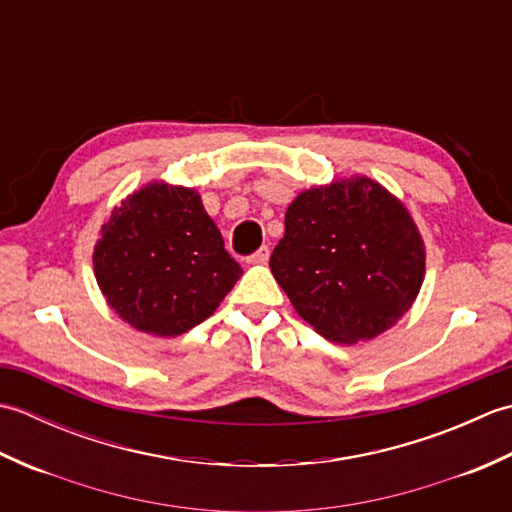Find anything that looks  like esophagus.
<instances>
[{"label":"esophagus","mask_w":512,"mask_h":512,"mask_svg":"<svg viewBox=\"0 0 512 512\" xmlns=\"http://www.w3.org/2000/svg\"><path fill=\"white\" fill-rule=\"evenodd\" d=\"M268 259H270V248H268V246H262V248L257 250L255 255H250V257H248V262H250V264H259V266H262V264H268Z\"/></svg>","instance_id":"1"}]
</instances>
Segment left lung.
I'll return each mask as SVG.
<instances>
[{
	"mask_svg": "<svg viewBox=\"0 0 512 512\" xmlns=\"http://www.w3.org/2000/svg\"><path fill=\"white\" fill-rule=\"evenodd\" d=\"M427 248L409 209L354 173L297 193L270 273L314 332L339 345L372 341L411 310Z\"/></svg>",
	"mask_w": 512,
	"mask_h": 512,
	"instance_id": "obj_1",
	"label": "left lung"
}]
</instances>
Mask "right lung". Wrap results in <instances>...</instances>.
Segmentation results:
<instances>
[{
	"mask_svg": "<svg viewBox=\"0 0 512 512\" xmlns=\"http://www.w3.org/2000/svg\"><path fill=\"white\" fill-rule=\"evenodd\" d=\"M92 266L107 306L160 339L209 319L242 275L202 195L167 180H151L114 206Z\"/></svg>",
	"mask_w": 512,
	"mask_h": 512,
	"instance_id": "1",
	"label": "right lung"
}]
</instances>
